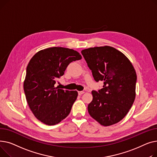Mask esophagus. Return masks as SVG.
Masks as SVG:
<instances>
[{
  "label": "esophagus",
  "instance_id": "34e87169",
  "mask_svg": "<svg viewBox=\"0 0 157 157\" xmlns=\"http://www.w3.org/2000/svg\"><path fill=\"white\" fill-rule=\"evenodd\" d=\"M85 93L84 91H78V95H82V94H83Z\"/></svg>",
  "mask_w": 157,
  "mask_h": 157
}]
</instances>
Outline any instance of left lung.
Masks as SVG:
<instances>
[{"mask_svg":"<svg viewBox=\"0 0 157 157\" xmlns=\"http://www.w3.org/2000/svg\"><path fill=\"white\" fill-rule=\"evenodd\" d=\"M81 52L94 80L104 84L98 92L92 91L88 112L101 125L115 124L125 117L134 101L135 69L122 52L110 46L90 48Z\"/></svg>","mask_w":157,"mask_h":157,"instance_id":"obj_1","label":"left lung"}]
</instances>
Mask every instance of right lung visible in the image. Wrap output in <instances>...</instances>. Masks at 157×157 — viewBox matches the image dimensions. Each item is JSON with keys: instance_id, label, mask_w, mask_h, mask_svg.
<instances>
[{"instance_id": "right-lung-1", "label": "right lung", "mask_w": 157, "mask_h": 157, "mask_svg": "<svg viewBox=\"0 0 157 157\" xmlns=\"http://www.w3.org/2000/svg\"><path fill=\"white\" fill-rule=\"evenodd\" d=\"M81 59L75 50L53 47L39 51L28 64L23 83L26 99L34 116L44 124H58L69 115L77 91H64L54 85L71 62Z\"/></svg>"}]
</instances>
